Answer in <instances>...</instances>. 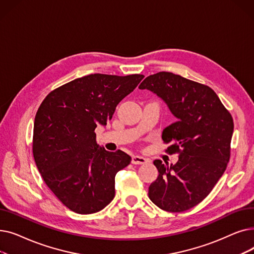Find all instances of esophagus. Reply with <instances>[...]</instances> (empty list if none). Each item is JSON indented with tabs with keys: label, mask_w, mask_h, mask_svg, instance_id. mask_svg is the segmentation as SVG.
Segmentation results:
<instances>
[{
	"label": "esophagus",
	"mask_w": 254,
	"mask_h": 254,
	"mask_svg": "<svg viewBox=\"0 0 254 254\" xmlns=\"http://www.w3.org/2000/svg\"><path fill=\"white\" fill-rule=\"evenodd\" d=\"M131 163L134 165H145L148 163V159L140 155H132L131 156Z\"/></svg>",
	"instance_id": "34e87169"
}]
</instances>
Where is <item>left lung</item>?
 <instances>
[{"label":"left lung","instance_id":"8db88e82","mask_svg":"<svg viewBox=\"0 0 254 254\" xmlns=\"http://www.w3.org/2000/svg\"><path fill=\"white\" fill-rule=\"evenodd\" d=\"M161 98L175 116L163 130L170 153H179L175 165L155 159L158 176L148 196L168 212L189 210L211 192L230 161L234 122L212 88L170 72L146 77L139 85Z\"/></svg>","mask_w":254,"mask_h":254}]
</instances>
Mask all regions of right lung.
<instances>
[{"label": "right lung", "mask_w": 254, "mask_h": 254, "mask_svg": "<svg viewBox=\"0 0 254 254\" xmlns=\"http://www.w3.org/2000/svg\"><path fill=\"white\" fill-rule=\"evenodd\" d=\"M143 78L90 74L51 91L40 105L34 123L35 162L50 190L70 210L91 214L114 198L116 173L131 157L100 147L95 129L107 125Z\"/></svg>", "instance_id": "obj_1"}]
</instances>
